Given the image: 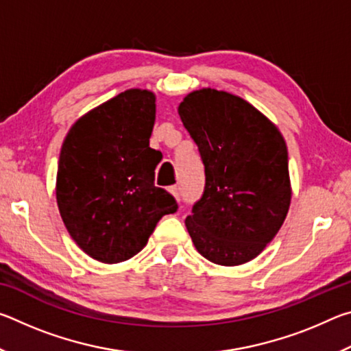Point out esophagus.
I'll use <instances>...</instances> for the list:
<instances>
[{
    "label": "esophagus",
    "mask_w": 351,
    "mask_h": 351,
    "mask_svg": "<svg viewBox=\"0 0 351 351\" xmlns=\"http://www.w3.org/2000/svg\"><path fill=\"white\" fill-rule=\"evenodd\" d=\"M169 190H170V193L173 195V197H175L178 201H180V198H181V189H180V186H171Z\"/></svg>",
    "instance_id": "34e87169"
}]
</instances>
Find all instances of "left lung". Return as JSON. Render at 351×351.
<instances>
[{"label": "left lung", "instance_id": "8db88e82", "mask_svg": "<svg viewBox=\"0 0 351 351\" xmlns=\"http://www.w3.org/2000/svg\"><path fill=\"white\" fill-rule=\"evenodd\" d=\"M178 112L206 173L203 197L186 218L193 245L212 263L251 261L274 239L289 209L283 136L246 100L212 88L187 94Z\"/></svg>", "mask_w": 351, "mask_h": 351}]
</instances>
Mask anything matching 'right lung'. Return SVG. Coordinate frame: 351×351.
<instances>
[{
  "label": "right lung",
  "mask_w": 351,
  "mask_h": 351,
  "mask_svg": "<svg viewBox=\"0 0 351 351\" xmlns=\"http://www.w3.org/2000/svg\"><path fill=\"white\" fill-rule=\"evenodd\" d=\"M154 94L127 90L86 112L63 141L57 204L69 235L102 263L132 258L175 198L154 186L161 153L150 147Z\"/></svg>",
  "instance_id": "right-lung-1"
}]
</instances>
